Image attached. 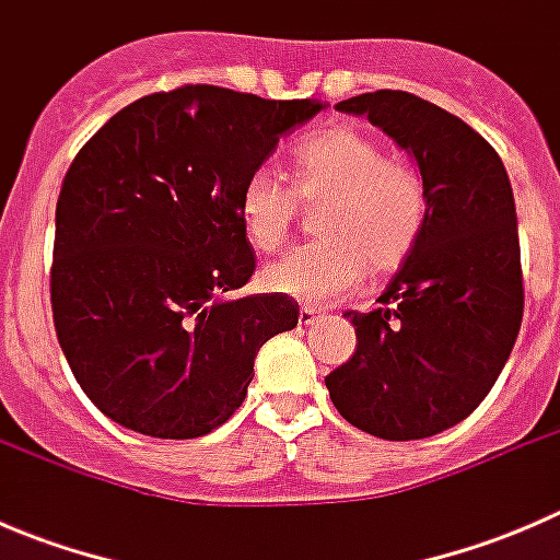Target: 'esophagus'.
<instances>
[{
  "label": "esophagus",
  "instance_id": "34e87169",
  "mask_svg": "<svg viewBox=\"0 0 560 560\" xmlns=\"http://www.w3.org/2000/svg\"><path fill=\"white\" fill-rule=\"evenodd\" d=\"M316 314H319V308L316 306H303L301 308V325H314V319H316Z\"/></svg>",
  "mask_w": 560,
  "mask_h": 560
}]
</instances>
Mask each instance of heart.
<instances>
[{"label": "heart", "mask_w": 560, "mask_h": 560, "mask_svg": "<svg viewBox=\"0 0 560 560\" xmlns=\"http://www.w3.org/2000/svg\"><path fill=\"white\" fill-rule=\"evenodd\" d=\"M292 189L270 167L241 186L238 219L246 241L273 254L290 238L298 202L325 206L316 217L322 241L268 265L265 287L322 303L352 292L371 276H387L411 257L428 224L431 197L422 175L385 154L382 143L349 124L303 135L290 154Z\"/></svg>", "instance_id": "1"}]
</instances>
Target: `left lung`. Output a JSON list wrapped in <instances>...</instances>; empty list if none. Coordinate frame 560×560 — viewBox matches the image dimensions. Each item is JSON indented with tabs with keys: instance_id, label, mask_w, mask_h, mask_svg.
Instances as JSON below:
<instances>
[{
	"instance_id": "obj_1",
	"label": "left lung",
	"mask_w": 560,
	"mask_h": 560,
	"mask_svg": "<svg viewBox=\"0 0 560 560\" xmlns=\"http://www.w3.org/2000/svg\"><path fill=\"white\" fill-rule=\"evenodd\" d=\"M336 110L365 116L415 156L431 211L420 244L382 292V306L347 312L358 347L325 385L343 420L371 436H436L482 404L521 330L510 175L482 135L409 92L358 94Z\"/></svg>"
}]
</instances>
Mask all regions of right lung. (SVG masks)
Instances as JSON below:
<instances>
[{"label": "right lung", "mask_w": 560, "mask_h": 560, "mask_svg": "<svg viewBox=\"0 0 560 560\" xmlns=\"http://www.w3.org/2000/svg\"><path fill=\"white\" fill-rule=\"evenodd\" d=\"M316 100L180 86L118 110L56 202L50 308L78 385L118 425L197 439L246 398L259 347L298 325L279 292L238 298L254 248L244 180Z\"/></svg>", "instance_id": "right-lung-1"}]
</instances>
